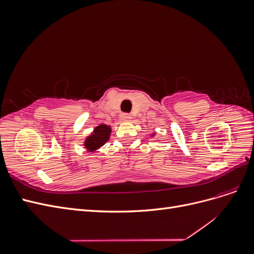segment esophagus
<instances>
[{"label":"esophagus","mask_w":254,"mask_h":254,"mask_svg":"<svg viewBox=\"0 0 254 254\" xmlns=\"http://www.w3.org/2000/svg\"><path fill=\"white\" fill-rule=\"evenodd\" d=\"M121 119H122V121H130V119H131V115H130L129 113H123L121 115Z\"/></svg>","instance_id":"34e87169"}]
</instances>
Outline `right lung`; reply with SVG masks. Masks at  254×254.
I'll list each match as a JSON object with an SVG mask.
<instances>
[{"label": "right lung", "mask_w": 254, "mask_h": 254, "mask_svg": "<svg viewBox=\"0 0 254 254\" xmlns=\"http://www.w3.org/2000/svg\"><path fill=\"white\" fill-rule=\"evenodd\" d=\"M110 132L111 128L109 126H107L105 124L97 126L94 129L93 133L87 137L86 142H84V146H86V148H88L89 151H93L99 148L102 145H104L109 140Z\"/></svg>", "instance_id": "obj_1"}]
</instances>
